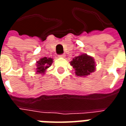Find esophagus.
Returning a JSON list of instances; mask_svg holds the SVG:
<instances>
[{
  "label": "esophagus",
  "mask_w": 126,
  "mask_h": 126,
  "mask_svg": "<svg viewBox=\"0 0 126 126\" xmlns=\"http://www.w3.org/2000/svg\"><path fill=\"white\" fill-rule=\"evenodd\" d=\"M65 54H62V55H59V57H65Z\"/></svg>",
  "instance_id": "esophagus-1"
}]
</instances>
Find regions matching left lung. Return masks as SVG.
I'll use <instances>...</instances> for the list:
<instances>
[{"label":"left lung","instance_id":"left-lung-1","mask_svg":"<svg viewBox=\"0 0 126 126\" xmlns=\"http://www.w3.org/2000/svg\"><path fill=\"white\" fill-rule=\"evenodd\" d=\"M75 69L78 76L86 77L95 71V62L94 59L86 54L76 57L70 63Z\"/></svg>","mask_w":126,"mask_h":126}]
</instances>
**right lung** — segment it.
Here are the masks:
<instances>
[{
	"label": "right lung",
	"mask_w": 126,
	"mask_h": 126,
	"mask_svg": "<svg viewBox=\"0 0 126 126\" xmlns=\"http://www.w3.org/2000/svg\"><path fill=\"white\" fill-rule=\"evenodd\" d=\"M52 63V59L51 58L44 57L40 59L37 61V68L36 72L38 74H44L47 68H48Z\"/></svg>",
	"instance_id": "right-lung-1"
}]
</instances>
